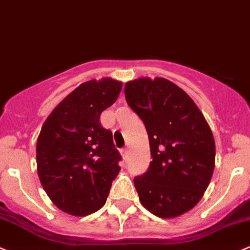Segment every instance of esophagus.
Listing matches in <instances>:
<instances>
[{
    "label": "esophagus",
    "mask_w": 250,
    "mask_h": 250,
    "mask_svg": "<svg viewBox=\"0 0 250 250\" xmlns=\"http://www.w3.org/2000/svg\"><path fill=\"white\" fill-rule=\"evenodd\" d=\"M121 154H122V157L125 160H127V157H128V154H129V151H128L127 149H123L122 151H121Z\"/></svg>",
    "instance_id": "34e87169"
}]
</instances>
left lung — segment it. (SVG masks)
Instances as JSON below:
<instances>
[{"label":"left lung","instance_id":"left-lung-1","mask_svg":"<svg viewBox=\"0 0 250 250\" xmlns=\"http://www.w3.org/2000/svg\"><path fill=\"white\" fill-rule=\"evenodd\" d=\"M125 96L144 122L152 161L134 178L143 207L161 219L189 211L202 199L215 167L210 125L190 96L167 79L127 82Z\"/></svg>","mask_w":250,"mask_h":250}]
</instances>
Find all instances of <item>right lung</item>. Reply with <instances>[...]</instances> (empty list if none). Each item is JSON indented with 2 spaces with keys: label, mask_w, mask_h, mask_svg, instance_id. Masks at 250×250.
<instances>
[{
  "label": "right lung",
  "mask_w": 250,
  "mask_h": 250,
  "mask_svg": "<svg viewBox=\"0 0 250 250\" xmlns=\"http://www.w3.org/2000/svg\"><path fill=\"white\" fill-rule=\"evenodd\" d=\"M122 82H85L48 115L36 142L41 186L53 204L73 216H86L105 205L121 155L100 115L117 100Z\"/></svg>",
  "instance_id": "obj_1"
}]
</instances>
